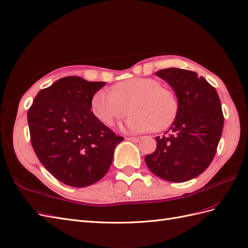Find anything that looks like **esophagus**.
Wrapping results in <instances>:
<instances>
[{
  "label": "esophagus",
  "instance_id": "obj_1",
  "mask_svg": "<svg viewBox=\"0 0 248 248\" xmlns=\"http://www.w3.org/2000/svg\"><path fill=\"white\" fill-rule=\"evenodd\" d=\"M127 140H130V142H135V143H138L140 140V138H126Z\"/></svg>",
  "mask_w": 248,
  "mask_h": 248
}]
</instances>
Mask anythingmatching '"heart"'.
I'll list each match as a JSON object with an SVG mask.
<instances>
[{
    "instance_id": "b5f03b06",
    "label": "heart",
    "mask_w": 248,
    "mask_h": 248,
    "mask_svg": "<svg viewBox=\"0 0 248 248\" xmlns=\"http://www.w3.org/2000/svg\"><path fill=\"white\" fill-rule=\"evenodd\" d=\"M92 109L99 121L108 126L130 110L127 129L140 133L168 127L176 115L177 101L174 93L160 88L156 80L138 77L117 83L112 90H99L93 97Z\"/></svg>"
}]
</instances>
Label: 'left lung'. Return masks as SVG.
<instances>
[{
    "instance_id": "obj_1",
    "label": "left lung",
    "mask_w": 248,
    "mask_h": 248,
    "mask_svg": "<svg viewBox=\"0 0 248 248\" xmlns=\"http://www.w3.org/2000/svg\"><path fill=\"white\" fill-rule=\"evenodd\" d=\"M177 98L176 116L145 163L156 176L184 183L200 175L215 156L223 129L217 91L197 73L169 68L156 72Z\"/></svg>"
}]
</instances>
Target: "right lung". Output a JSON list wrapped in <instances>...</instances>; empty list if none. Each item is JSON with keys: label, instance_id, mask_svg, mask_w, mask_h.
Wrapping results in <instances>:
<instances>
[{"label": "right lung", "instance_id": "obj_1", "mask_svg": "<svg viewBox=\"0 0 248 248\" xmlns=\"http://www.w3.org/2000/svg\"><path fill=\"white\" fill-rule=\"evenodd\" d=\"M105 84L63 77L39 91L29 108L33 149L45 168L64 185L83 188L99 182L124 140L91 110L93 95Z\"/></svg>", "mask_w": 248, "mask_h": 248}]
</instances>
